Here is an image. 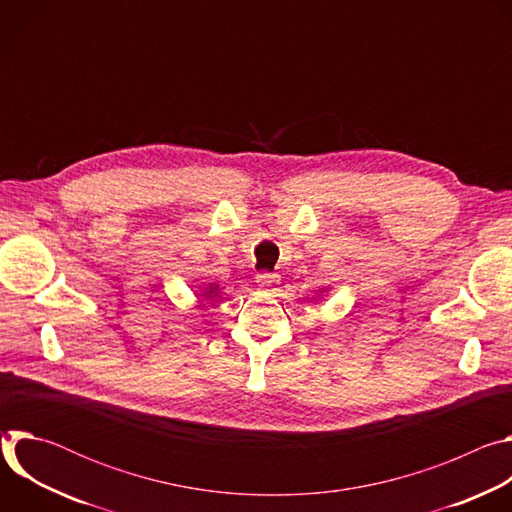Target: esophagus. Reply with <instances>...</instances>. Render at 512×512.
<instances>
[{"instance_id":"esophagus-1","label":"esophagus","mask_w":512,"mask_h":512,"mask_svg":"<svg viewBox=\"0 0 512 512\" xmlns=\"http://www.w3.org/2000/svg\"><path fill=\"white\" fill-rule=\"evenodd\" d=\"M257 283L261 287H275L279 283V275L277 273H269V271H263V273H257Z\"/></svg>"}]
</instances>
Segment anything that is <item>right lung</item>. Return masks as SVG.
<instances>
[{
	"instance_id": "obj_1",
	"label": "right lung",
	"mask_w": 512,
	"mask_h": 512,
	"mask_svg": "<svg viewBox=\"0 0 512 512\" xmlns=\"http://www.w3.org/2000/svg\"><path fill=\"white\" fill-rule=\"evenodd\" d=\"M204 298H216L218 296V285L216 283H210L206 289H204Z\"/></svg>"
}]
</instances>
